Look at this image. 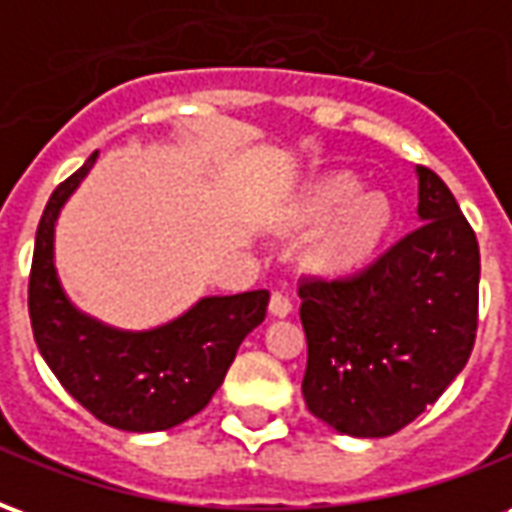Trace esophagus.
Masks as SVG:
<instances>
[{"instance_id": "esophagus-1", "label": "esophagus", "mask_w": 512, "mask_h": 512, "mask_svg": "<svg viewBox=\"0 0 512 512\" xmlns=\"http://www.w3.org/2000/svg\"><path fill=\"white\" fill-rule=\"evenodd\" d=\"M268 310H271V315H277V318H288L290 312H293V301H290L285 293H274Z\"/></svg>"}]
</instances>
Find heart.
I'll return each mask as SVG.
<instances>
[{"instance_id": "obj_1", "label": "heart", "mask_w": 512, "mask_h": 512, "mask_svg": "<svg viewBox=\"0 0 512 512\" xmlns=\"http://www.w3.org/2000/svg\"><path fill=\"white\" fill-rule=\"evenodd\" d=\"M365 183L351 172H337L315 183L307 197L299 202L301 224H326L318 263L329 271H351L376 255L392 224V205L381 191H367Z\"/></svg>"}]
</instances>
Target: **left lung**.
<instances>
[{
    "mask_svg": "<svg viewBox=\"0 0 512 512\" xmlns=\"http://www.w3.org/2000/svg\"><path fill=\"white\" fill-rule=\"evenodd\" d=\"M417 230L362 271L304 279L307 408L337 433L381 439L436 403L474 348L480 246L447 183L417 167Z\"/></svg>",
    "mask_w": 512,
    "mask_h": 512,
    "instance_id": "1",
    "label": "left lung"
}]
</instances>
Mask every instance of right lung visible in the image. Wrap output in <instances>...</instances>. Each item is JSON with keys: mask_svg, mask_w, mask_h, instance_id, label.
<instances>
[{"mask_svg": "<svg viewBox=\"0 0 512 512\" xmlns=\"http://www.w3.org/2000/svg\"><path fill=\"white\" fill-rule=\"evenodd\" d=\"M98 161V150L46 202L29 274V318L40 356L73 400L128 433L175 428L211 403L238 345L266 318L268 290L205 296L145 332L90 318L62 290L54 230L65 202Z\"/></svg>", "mask_w": 512, "mask_h": 512, "instance_id": "obj_1", "label": "right lung"}]
</instances>
